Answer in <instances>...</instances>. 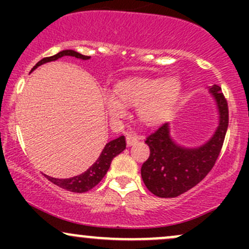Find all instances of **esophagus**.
<instances>
[{"instance_id":"34e87169","label":"esophagus","mask_w":249,"mask_h":249,"mask_svg":"<svg viewBox=\"0 0 249 249\" xmlns=\"http://www.w3.org/2000/svg\"><path fill=\"white\" fill-rule=\"evenodd\" d=\"M139 141V138L137 136H133V134H127L126 136V144L127 146H132V145L137 144Z\"/></svg>"}]
</instances>
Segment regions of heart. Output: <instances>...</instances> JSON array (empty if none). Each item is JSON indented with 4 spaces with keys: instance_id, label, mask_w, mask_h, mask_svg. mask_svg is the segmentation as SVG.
<instances>
[{
    "instance_id": "b5f03b06",
    "label": "heart",
    "mask_w": 249,
    "mask_h": 249,
    "mask_svg": "<svg viewBox=\"0 0 249 249\" xmlns=\"http://www.w3.org/2000/svg\"><path fill=\"white\" fill-rule=\"evenodd\" d=\"M182 91L178 76L166 78L131 77L119 82L115 95L105 96L104 103L112 118L126 116L127 107H137L139 121L146 126H157L167 118L179 101Z\"/></svg>"
}]
</instances>
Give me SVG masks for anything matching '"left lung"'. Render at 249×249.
Returning a JSON list of instances; mask_svg holds the SVG:
<instances>
[{"mask_svg":"<svg viewBox=\"0 0 249 249\" xmlns=\"http://www.w3.org/2000/svg\"><path fill=\"white\" fill-rule=\"evenodd\" d=\"M219 112V125L208 142L198 147L180 146L170 136L165 123L147 137L150 157L142 166L145 186L160 198H176L198 185L218 159L228 127V105L221 88H210Z\"/></svg>","mask_w":249,"mask_h":249,"instance_id":"obj_1","label":"left lung"}]
</instances>
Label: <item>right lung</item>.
Listing matches in <instances>:
<instances>
[{"mask_svg": "<svg viewBox=\"0 0 249 249\" xmlns=\"http://www.w3.org/2000/svg\"><path fill=\"white\" fill-rule=\"evenodd\" d=\"M63 56H72L76 57V58H81L87 61V59H90V56H84L82 53H77L75 50H63L59 51L56 55L45 57L39 61L35 67L31 69L34 71L36 68H38L39 65L44 64V63L56 61V59L61 58ZM30 71V72H31ZM126 147V142H125V137L121 136L119 138L113 139V141L108 142L105 147L103 148L101 156L98 157V159L93 162V165H91L90 167L88 168L87 171H84L82 174H78V176L72 177V178L69 179H56L51 178L49 176H45L48 180H50L53 184L57 185L58 187L64 188V190L70 191V192L75 193H83L87 192V191H90L91 188H93L98 184L101 180L104 178V176L107 174V170L110 168L111 161L115 158L116 156H118L119 153H122L123 151Z\"/></svg>", "mask_w": 249, "mask_h": 249, "instance_id": "1", "label": "right lung"}]
</instances>
